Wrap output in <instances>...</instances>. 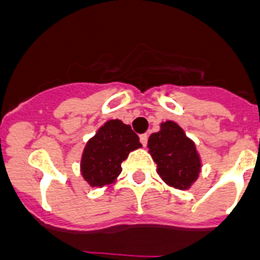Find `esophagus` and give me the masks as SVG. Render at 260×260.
<instances>
[{
	"instance_id": "esophagus-1",
	"label": "esophagus",
	"mask_w": 260,
	"mask_h": 260,
	"mask_svg": "<svg viewBox=\"0 0 260 260\" xmlns=\"http://www.w3.org/2000/svg\"><path fill=\"white\" fill-rule=\"evenodd\" d=\"M139 139H141V143H142L143 146H146V145H147V139H149V135L141 134V135H139Z\"/></svg>"
}]
</instances>
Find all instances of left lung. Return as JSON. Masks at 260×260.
<instances>
[{
	"label": "left lung",
	"instance_id": "8db88e82",
	"mask_svg": "<svg viewBox=\"0 0 260 260\" xmlns=\"http://www.w3.org/2000/svg\"><path fill=\"white\" fill-rule=\"evenodd\" d=\"M147 146L156 171L169 186L187 190L198 179L202 167L201 156L195 143L178 123L162 122L159 132L150 135Z\"/></svg>",
	"mask_w": 260,
	"mask_h": 260
}]
</instances>
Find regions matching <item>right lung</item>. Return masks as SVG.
<instances>
[{
	"instance_id": "obj_1",
	"label": "right lung",
	"mask_w": 260,
	"mask_h": 260,
	"mask_svg": "<svg viewBox=\"0 0 260 260\" xmlns=\"http://www.w3.org/2000/svg\"><path fill=\"white\" fill-rule=\"evenodd\" d=\"M142 147L139 137L119 119H110L87 141L81 158V174L91 187L110 186L121 174L130 151Z\"/></svg>"
}]
</instances>
